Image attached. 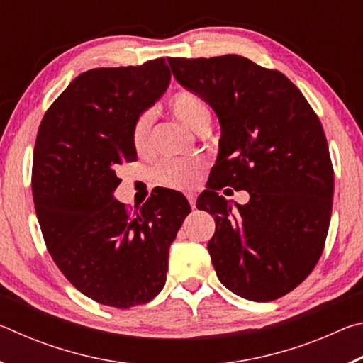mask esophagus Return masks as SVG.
Wrapping results in <instances>:
<instances>
[{
	"instance_id": "34e87169",
	"label": "esophagus",
	"mask_w": 363,
	"mask_h": 363,
	"mask_svg": "<svg viewBox=\"0 0 363 363\" xmlns=\"http://www.w3.org/2000/svg\"><path fill=\"white\" fill-rule=\"evenodd\" d=\"M187 200H189V203H190V206L192 208H195V201H196V195L195 194H192V192H189L187 195Z\"/></svg>"
}]
</instances>
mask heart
Here are the masks:
<instances>
[{
  "instance_id": "heart-1",
  "label": "heart",
  "mask_w": 363,
  "mask_h": 363,
  "mask_svg": "<svg viewBox=\"0 0 363 363\" xmlns=\"http://www.w3.org/2000/svg\"><path fill=\"white\" fill-rule=\"evenodd\" d=\"M169 108L177 120L195 133L208 131L213 120V110L203 96L194 91H177L169 101ZM153 113L143 112L138 115L131 128V140L138 152L147 150L150 144ZM203 164L196 160H162L153 168L155 181L162 186L174 189H190L196 186Z\"/></svg>"
}]
</instances>
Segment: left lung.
<instances>
[{
    "instance_id": "8db88e82",
    "label": "left lung",
    "mask_w": 363,
    "mask_h": 363,
    "mask_svg": "<svg viewBox=\"0 0 363 363\" xmlns=\"http://www.w3.org/2000/svg\"><path fill=\"white\" fill-rule=\"evenodd\" d=\"M174 78L203 96L220 123L219 155L196 208L214 218L208 243L218 279L256 303L279 299L322 256L335 173L322 123L284 73L225 54L168 57ZM250 192L232 208L217 192Z\"/></svg>"
}]
</instances>
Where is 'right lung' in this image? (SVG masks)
Masks as SVG:
<instances>
[{
  "label": "right lung",
  "mask_w": 363,
  "mask_h": 363,
  "mask_svg": "<svg viewBox=\"0 0 363 363\" xmlns=\"http://www.w3.org/2000/svg\"><path fill=\"white\" fill-rule=\"evenodd\" d=\"M164 57L78 75L43 116L32 192L49 255L84 296L128 309L163 290L169 245L190 213L164 189L131 213L115 200L123 163L138 160L134 120L168 88Z\"/></svg>",
  "instance_id": "1"
}]
</instances>
